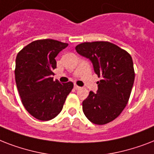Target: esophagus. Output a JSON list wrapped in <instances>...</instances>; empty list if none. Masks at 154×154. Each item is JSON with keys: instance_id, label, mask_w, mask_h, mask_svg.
<instances>
[{"instance_id": "esophagus-1", "label": "esophagus", "mask_w": 154, "mask_h": 154, "mask_svg": "<svg viewBox=\"0 0 154 154\" xmlns=\"http://www.w3.org/2000/svg\"><path fill=\"white\" fill-rule=\"evenodd\" d=\"M74 89H76V90H77V89H81V87L78 86V85H74Z\"/></svg>"}]
</instances>
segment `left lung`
<instances>
[{"label":"left lung","mask_w":154,"mask_h":154,"mask_svg":"<svg viewBox=\"0 0 154 154\" xmlns=\"http://www.w3.org/2000/svg\"><path fill=\"white\" fill-rule=\"evenodd\" d=\"M75 49L91 60L94 72L101 77L96 94L90 91L82 102L83 112L92 123L107 124L121 114L129 101L135 77L131 56L108 42H84Z\"/></svg>","instance_id":"8db88e82"}]
</instances>
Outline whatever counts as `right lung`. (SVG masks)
Here are the masks:
<instances>
[{"label": "right lung", "mask_w": 154, "mask_h": 154, "mask_svg": "<svg viewBox=\"0 0 154 154\" xmlns=\"http://www.w3.org/2000/svg\"><path fill=\"white\" fill-rule=\"evenodd\" d=\"M67 43L56 40H37L24 47L16 58L15 80L24 107L32 117L49 121L62 110L72 82L54 81L55 57Z\"/></svg>", "instance_id": "1"}]
</instances>
